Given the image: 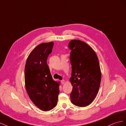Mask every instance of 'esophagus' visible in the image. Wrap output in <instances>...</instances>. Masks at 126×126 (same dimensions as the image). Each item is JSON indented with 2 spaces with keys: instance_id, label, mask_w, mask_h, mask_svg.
Masks as SVG:
<instances>
[{
  "instance_id": "1",
  "label": "esophagus",
  "mask_w": 126,
  "mask_h": 126,
  "mask_svg": "<svg viewBox=\"0 0 126 126\" xmlns=\"http://www.w3.org/2000/svg\"><path fill=\"white\" fill-rule=\"evenodd\" d=\"M61 83H62V84H63L64 83V82H65V80H61Z\"/></svg>"
}]
</instances>
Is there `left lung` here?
<instances>
[{
    "label": "left lung",
    "mask_w": 126,
    "mask_h": 126,
    "mask_svg": "<svg viewBox=\"0 0 126 126\" xmlns=\"http://www.w3.org/2000/svg\"><path fill=\"white\" fill-rule=\"evenodd\" d=\"M72 74L70 81L73 86L70 98L73 105L84 107L93 101L98 94L101 79L100 64L95 51L80 40L69 43Z\"/></svg>",
    "instance_id": "obj_1"
}]
</instances>
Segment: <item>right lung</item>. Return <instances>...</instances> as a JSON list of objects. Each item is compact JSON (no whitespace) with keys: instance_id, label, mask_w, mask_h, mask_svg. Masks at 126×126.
Returning a JSON list of instances; mask_svg holds the SVG:
<instances>
[{"instance_id":"obj_1","label":"right lung","mask_w":126,"mask_h":126,"mask_svg":"<svg viewBox=\"0 0 126 126\" xmlns=\"http://www.w3.org/2000/svg\"><path fill=\"white\" fill-rule=\"evenodd\" d=\"M53 42L39 44L28 55L25 67V84L31 101L39 109L51 110L57 105L60 82L53 79L47 64Z\"/></svg>"}]
</instances>
